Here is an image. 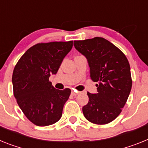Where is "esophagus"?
Returning a JSON list of instances; mask_svg holds the SVG:
<instances>
[{
	"instance_id": "34e87169",
	"label": "esophagus",
	"mask_w": 148,
	"mask_h": 148,
	"mask_svg": "<svg viewBox=\"0 0 148 148\" xmlns=\"http://www.w3.org/2000/svg\"><path fill=\"white\" fill-rule=\"evenodd\" d=\"M78 94H79V92H74V91H72V92H71V95H74V96H77Z\"/></svg>"
}]
</instances>
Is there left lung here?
I'll return each mask as SVG.
<instances>
[{
    "instance_id": "8db88e82",
    "label": "left lung",
    "mask_w": 148,
    "mask_h": 148,
    "mask_svg": "<svg viewBox=\"0 0 148 148\" xmlns=\"http://www.w3.org/2000/svg\"><path fill=\"white\" fill-rule=\"evenodd\" d=\"M75 48L84 55L90 77L97 82V94L87 92L88 103L83 107L85 118L93 124H106L120 115L132 88L129 62L124 53L101 37L74 41Z\"/></svg>"
}]
</instances>
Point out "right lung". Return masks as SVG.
<instances>
[{
  "label": "right lung",
  "mask_w": 148,
  "mask_h": 148,
  "mask_svg": "<svg viewBox=\"0 0 148 148\" xmlns=\"http://www.w3.org/2000/svg\"><path fill=\"white\" fill-rule=\"evenodd\" d=\"M72 46L73 41L38 43L24 53L14 68V96L24 115L35 125H51L62 117L71 89H56L49 77L56 74Z\"/></svg>",
  "instance_id": "obj_1"
}]
</instances>
